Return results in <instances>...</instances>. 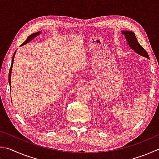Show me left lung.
I'll list each match as a JSON object with an SVG mask.
<instances>
[{"instance_id":"1","label":"left lung","mask_w":159,"mask_h":159,"mask_svg":"<svg viewBox=\"0 0 159 159\" xmlns=\"http://www.w3.org/2000/svg\"><path fill=\"white\" fill-rule=\"evenodd\" d=\"M122 33L125 35V39H126V42H127L129 47L132 50H134L135 53L139 54L140 56L145 57L149 59L148 53H147V51L144 49V48L138 42L136 37H135L134 32L129 30H122Z\"/></svg>"}]
</instances>
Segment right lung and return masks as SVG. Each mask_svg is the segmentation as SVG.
Segmentation results:
<instances>
[{
  "instance_id": "right-lung-1",
  "label": "right lung",
  "mask_w": 159,
  "mask_h": 159,
  "mask_svg": "<svg viewBox=\"0 0 159 159\" xmlns=\"http://www.w3.org/2000/svg\"><path fill=\"white\" fill-rule=\"evenodd\" d=\"M40 34H41V31L37 32V33H33L32 34H30V35L28 37L27 39L25 40V41L24 43H23V44H21V46H24L25 44H26L27 43H28V42H30L31 40H33L34 38V37H36L37 36L39 35ZM15 53H16V51L14 52V53L13 55V57H12V60H11V67H10V71H9V78H8V80H9V84L10 85V87H11V70H12L13 62H14V56H15Z\"/></svg>"
}]
</instances>
